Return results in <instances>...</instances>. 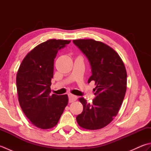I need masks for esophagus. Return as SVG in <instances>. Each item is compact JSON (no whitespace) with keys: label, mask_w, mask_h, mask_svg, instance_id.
Here are the masks:
<instances>
[{"label":"esophagus","mask_w":151,"mask_h":151,"mask_svg":"<svg viewBox=\"0 0 151 151\" xmlns=\"http://www.w3.org/2000/svg\"><path fill=\"white\" fill-rule=\"evenodd\" d=\"M69 102H75L76 99H77V96L74 95L73 94H69Z\"/></svg>","instance_id":"esophagus-1"}]
</instances>
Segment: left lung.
Returning a JSON list of instances; mask_svg holds the SVG:
<instances>
[{
    "label": "left lung",
    "mask_w": 151,
    "mask_h": 151,
    "mask_svg": "<svg viewBox=\"0 0 151 151\" xmlns=\"http://www.w3.org/2000/svg\"><path fill=\"white\" fill-rule=\"evenodd\" d=\"M73 43L89 60L92 75L88 83L95 82V98L83 105L76 121L83 129L97 130L111 123L118 114L127 90V74L119 55L107 45L94 40H76Z\"/></svg>",
    "instance_id": "left-lung-1"
}]
</instances>
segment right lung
Here are the masks:
<instances>
[{"label": "right lung", "mask_w": 151, "mask_h": 151, "mask_svg": "<svg viewBox=\"0 0 151 151\" xmlns=\"http://www.w3.org/2000/svg\"><path fill=\"white\" fill-rule=\"evenodd\" d=\"M70 41L49 40L38 45L25 56L17 71L19 104L31 123L40 129L56 126L68 104L67 95L50 93L54 59Z\"/></svg>", "instance_id": "add662e5"}]
</instances>
